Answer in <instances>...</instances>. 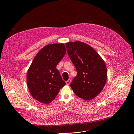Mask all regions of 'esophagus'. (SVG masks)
<instances>
[{
  "instance_id": "34e87169",
  "label": "esophagus",
  "mask_w": 134,
  "mask_h": 134,
  "mask_svg": "<svg viewBox=\"0 0 134 134\" xmlns=\"http://www.w3.org/2000/svg\"><path fill=\"white\" fill-rule=\"evenodd\" d=\"M71 81V77H69V79H68V81H67L66 82V84H67V85L70 84V83Z\"/></svg>"
}]
</instances>
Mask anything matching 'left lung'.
<instances>
[{"label": "left lung", "instance_id": "left-lung-1", "mask_svg": "<svg viewBox=\"0 0 134 134\" xmlns=\"http://www.w3.org/2000/svg\"><path fill=\"white\" fill-rule=\"evenodd\" d=\"M66 46L77 73L70 83L71 89L84 100L93 99L106 84L107 68L104 60L92 47L84 43L68 42Z\"/></svg>", "mask_w": 134, "mask_h": 134}]
</instances>
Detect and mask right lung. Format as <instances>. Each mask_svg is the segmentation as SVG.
Listing matches in <instances>:
<instances>
[{
	"mask_svg": "<svg viewBox=\"0 0 134 134\" xmlns=\"http://www.w3.org/2000/svg\"><path fill=\"white\" fill-rule=\"evenodd\" d=\"M66 52L64 44H48L33 60L27 72V86L33 98L40 103H50L66 84L56 68Z\"/></svg>",
	"mask_w": 134,
	"mask_h": 134,
	"instance_id": "add662e5",
	"label": "right lung"
}]
</instances>
